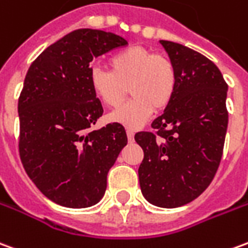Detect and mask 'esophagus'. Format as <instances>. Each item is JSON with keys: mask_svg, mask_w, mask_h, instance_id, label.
<instances>
[{"mask_svg": "<svg viewBox=\"0 0 248 248\" xmlns=\"http://www.w3.org/2000/svg\"><path fill=\"white\" fill-rule=\"evenodd\" d=\"M126 134H127V140H129V142L134 141V131L127 130V131H126Z\"/></svg>", "mask_w": 248, "mask_h": 248, "instance_id": "obj_1", "label": "esophagus"}]
</instances>
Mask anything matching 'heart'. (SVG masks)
Listing matches in <instances>:
<instances>
[{
  "instance_id": "b5f03b06",
  "label": "heart",
  "mask_w": 248,
  "mask_h": 248,
  "mask_svg": "<svg viewBox=\"0 0 248 248\" xmlns=\"http://www.w3.org/2000/svg\"><path fill=\"white\" fill-rule=\"evenodd\" d=\"M111 71L93 67L88 82L95 96L107 107L117 108L127 95L133 99L112 112V122L138 129L148 122L155 110H165L177 87L174 64L165 55L143 46H130L108 60Z\"/></svg>"
}]
</instances>
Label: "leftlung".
Returning <instances> with one entry per match:
<instances>
[{
    "instance_id": "8db88e82",
    "label": "left lung",
    "mask_w": 248,
    "mask_h": 248,
    "mask_svg": "<svg viewBox=\"0 0 248 248\" xmlns=\"http://www.w3.org/2000/svg\"><path fill=\"white\" fill-rule=\"evenodd\" d=\"M160 43L174 64L177 87L170 105L152 124L155 133L134 137L143 150L138 177L149 202L177 208L200 196L219 168L228 126V86L204 55L173 41Z\"/></svg>"
}]
</instances>
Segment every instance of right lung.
I'll list each match as a JSON object with an SVG mask.
<instances>
[{"mask_svg":"<svg viewBox=\"0 0 248 248\" xmlns=\"http://www.w3.org/2000/svg\"><path fill=\"white\" fill-rule=\"evenodd\" d=\"M127 41L78 29L31 64L20 99V157L40 192L68 208H87L106 192L107 173L127 143L121 124L91 127L103 114L88 82L90 63Z\"/></svg>","mask_w":248,"mask_h":248,"instance_id":"1","label":"right lung"}]
</instances>
